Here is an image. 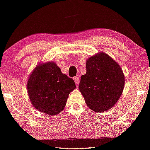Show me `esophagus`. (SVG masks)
<instances>
[{
  "mask_svg": "<svg viewBox=\"0 0 150 150\" xmlns=\"http://www.w3.org/2000/svg\"><path fill=\"white\" fill-rule=\"evenodd\" d=\"M74 80L75 83H76V86H78L79 83V77H78V76L74 77Z\"/></svg>",
  "mask_w": 150,
  "mask_h": 150,
  "instance_id": "esophagus-1",
  "label": "esophagus"
}]
</instances>
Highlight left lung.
<instances>
[{
	"instance_id": "left-lung-1",
	"label": "left lung",
	"mask_w": 150,
	"mask_h": 150,
	"mask_svg": "<svg viewBox=\"0 0 150 150\" xmlns=\"http://www.w3.org/2000/svg\"><path fill=\"white\" fill-rule=\"evenodd\" d=\"M125 76L120 66L103 52L86 62V74L81 76L79 89L88 106L101 112L114 106L122 93Z\"/></svg>"
}]
</instances>
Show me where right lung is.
<instances>
[{
  "label": "right lung",
  "instance_id": "obj_1",
  "mask_svg": "<svg viewBox=\"0 0 150 150\" xmlns=\"http://www.w3.org/2000/svg\"><path fill=\"white\" fill-rule=\"evenodd\" d=\"M75 88L73 79L62 74L53 62L38 64L27 84L33 106L49 115H55L63 110L69 93Z\"/></svg>",
  "mask_w": 150,
  "mask_h": 150
}]
</instances>
